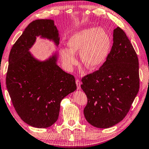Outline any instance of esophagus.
I'll return each mask as SVG.
<instances>
[{"instance_id": "esophagus-1", "label": "esophagus", "mask_w": 149, "mask_h": 149, "mask_svg": "<svg viewBox=\"0 0 149 149\" xmlns=\"http://www.w3.org/2000/svg\"><path fill=\"white\" fill-rule=\"evenodd\" d=\"M75 82H76L77 89H81V81L77 79H76V81H75Z\"/></svg>"}]
</instances>
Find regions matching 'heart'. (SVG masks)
<instances>
[{
    "instance_id": "b5f03b06",
    "label": "heart",
    "mask_w": 149,
    "mask_h": 149,
    "mask_svg": "<svg viewBox=\"0 0 149 149\" xmlns=\"http://www.w3.org/2000/svg\"><path fill=\"white\" fill-rule=\"evenodd\" d=\"M111 39L106 30L98 27L82 29L73 34L68 41V49H61L60 55L68 69L77 64L75 53L81 52L83 64L88 70H95L104 64L111 49Z\"/></svg>"
}]
</instances>
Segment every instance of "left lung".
I'll list each match as a JSON object with an SVG mask.
<instances>
[{"instance_id": "obj_1", "label": "left lung", "mask_w": 149, "mask_h": 149, "mask_svg": "<svg viewBox=\"0 0 149 149\" xmlns=\"http://www.w3.org/2000/svg\"><path fill=\"white\" fill-rule=\"evenodd\" d=\"M113 45L99 70L81 79L87 97L84 113L91 125L108 128L125 117L139 89V60L125 32L118 27Z\"/></svg>"}]
</instances>
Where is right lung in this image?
I'll return each instance as SVG.
<instances>
[{"label":"right lung","mask_w":149,"mask_h":149,"mask_svg":"<svg viewBox=\"0 0 149 149\" xmlns=\"http://www.w3.org/2000/svg\"><path fill=\"white\" fill-rule=\"evenodd\" d=\"M39 35L59 44L53 20L33 21L12 47L6 84L20 118L33 127L46 128L56 122L61 100L77 86L74 75L56 64V54L40 62L29 52Z\"/></svg>","instance_id":"obj_1"}]
</instances>
